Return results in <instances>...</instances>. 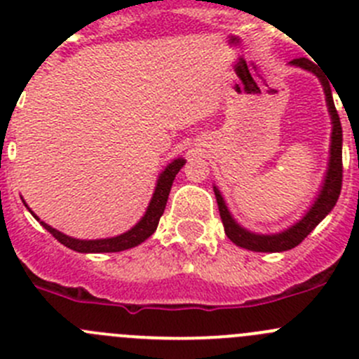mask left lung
Wrapping results in <instances>:
<instances>
[{"mask_svg":"<svg viewBox=\"0 0 359 359\" xmlns=\"http://www.w3.org/2000/svg\"><path fill=\"white\" fill-rule=\"evenodd\" d=\"M291 65L316 74L317 77H319L320 84H323L324 95H326L327 111H330L331 116V125H333V130H331L330 163H327V172L326 177H324L323 189H320L319 196H317L312 208L306 211V215L302 220L296 222L294 225H291L289 229H285V231L276 234H255L241 227V225L234 220L233 215L229 213L220 190H218L217 187H213L225 234H227L229 240L233 241V243H236L238 247L247 248V250L252 252H285L298 247V245L312 233L313 229L319 225V222L333 210V206H335L337 201H339L340 190H342V125H340L339 112H337L335 104H333V97H331L330 81L324 77V74L319 70V67L313 65L310 60H306V57L292 60Z\"/></svg>","mask_w":359,"mask_h":359,"instance_id":"left-lung-1","label":"left lung"}]
</instances>
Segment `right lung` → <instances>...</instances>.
I'll return each instance as SVG.
<instances>
[{"label": "right lung", "instance_id": "add662e5", "mask_svg": "<svg viewBox=\"0 0 359 359\" xmlns=\"http://www.w3.org/2000/svg\"><path fill=\"white\" fill-rule=\"evenodd\" d=\"M183 165H185V160L176 158L162 170V174L158 176V182H156L155 194H153L151 203H149L144 217H142L141 220L130 229V231H126V233L119 234V236H114V238H105V240H75V238L67 236V234L53 229L50 225H47L46 222H40V218L29 210L28 204L26 203L24 204H26V208L32 211L33 217H35L36 220H39L40 224H42L61 245L72 248V250L81 252V254H102V252L128 250V248L141 245L142 241L148 240V238L156 231V225H158L160 217H162L163 210H165L167 197H169L174 177H176V174L180 172V169H182Z\"/></svg>", "mask_w": 359, "mask_h": 359}]
</instances>
